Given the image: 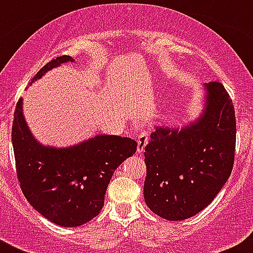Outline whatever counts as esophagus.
<instances>
[{"instance_id": "obj_1", "label": "esophagus", "mask_w": 253, "mask_h": 253, "mask_svg": "<svg viewBox=\"0 0 253 253\" xmlns=\"http://www.w3.org/2000/svg\"><path fill=\"white\" fill-rule=\"evenodd\" d=\"M148 141H149V134H148L147 132H142V133L138 136V139H137V142H138V145H137V152H138L139 154H142V153L144 152V148L145 145L148 144Z\"/></svg>"}]
</instances>
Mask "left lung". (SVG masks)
Returning a JSON list of instances; mask_svg holds the SVG:
<instances>
[{"mask_svg": "<svg viewBox=\"0 0 253 253\" xmlns=\"http://www.w3.org/2000/svg\"><path fill=\"white\" fill-rule=\"evenodd\" d=\"M205 86V110L193 124L181 129L157 127L145 145V205L167 220H183L203 211L234 167L233 100L219 82Z\"/></svg>", "mask_w": 253, "mask_h": 253, "instance_id": "left-lung-1", "label": "left lung"}]
</instances>
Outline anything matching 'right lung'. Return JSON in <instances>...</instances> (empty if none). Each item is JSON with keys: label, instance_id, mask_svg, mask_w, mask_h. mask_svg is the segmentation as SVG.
I'll list each match as a JSON object with an SVG mask.
<instances>
[{"label": "right lung", "instance_id": "obj_1", "mask_svg": "<svg viewBox=\"0 0 253 253\" xmlns=\"http://www.w3.org/2000/svg\"><path fill=\"white\" fill-rule=\"evenodd\" d=\"M73 62L63 55L46 63L30 83L61 63ZM19 99L14 110L12 144L17 177L28 202L42 216L60 226H81L100 213L115 170L136 153L128 137L98 134L68 148L40 144L28 128Z\"/></svg>", "mask_w": 253, "mask_h": 253}]
</instances>
